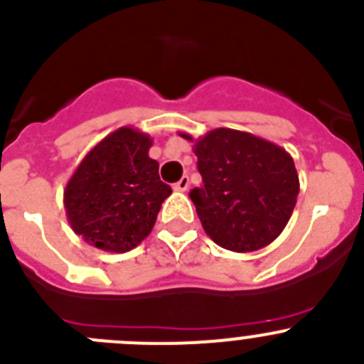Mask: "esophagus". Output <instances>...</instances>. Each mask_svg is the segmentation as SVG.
<instances>
[{
    "label": "esophagus",
    "mask_w": 364,
    "mask_h": 364,
    "mask_svg": "<svg viewBox=\"0 0 364 364\" xmlns=\"http://www.w3.org/2000/svg\"><path fill=\"white\" fill-rule=\"evenodd\" d=\"M188 185H190V179L186 178V176H183V178L174 185V190H178V192H186V190H188Z\"/></svg>",
    "instance_id": "1"
}]
</instances>
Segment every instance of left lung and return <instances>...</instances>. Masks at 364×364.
I'll return each instance as SVG.
<instances>
[{"mask_svg": "<svg viewBox=\"0 0 364 364\" xmlns=\"http://www.w3.org/2000/svg\"><path fill=\"white\" fill-rule=\"evenodd\" d=\"M193 141L192 136H185ZM201 188L190 190L206 235L237 253L273 242L289 223L300 181L293 158L251 132L219 127L193 144Z\"/></svg>", "mask_w": 364, "mask_h": 364, "instance_id": "1", "label": "left lung"}]
</instances>
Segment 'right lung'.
<instances>
[{"instance_id": "add662e5", "label": "right lung", "mask_w": 364, "mask_h": 364, "mask_svg": "<svg viewBox=\"0 0 364 364\" xmlns=\"http://www.w3.org/2000/svg\"><path fill=\"white\" fill-rule=\"evenodd\" d=\"M151 136L120 127L98 141L64 188L71 228L90 246L125 253L152 232L161 203L172 188L149 158Z\"/></svg>"}]
</instances>
